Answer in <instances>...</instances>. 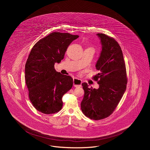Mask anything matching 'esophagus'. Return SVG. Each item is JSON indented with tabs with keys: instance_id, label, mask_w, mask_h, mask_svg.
Segmentation results:
<instances>
[{
	"instance_id": "esophagus-1",
	"label": "esophagus",
	"mask_w": 150,
	"mask_h": 150,
	"mask_svg": "<svg viewBox=\"0 0 150 150\" xmlns=\"http://www.w3.org/2000/svg\"><path fill=\"white\" fill-rule=\"evenodd\" d=\"M82 84V81L81 80L77 79V78H74L73 79V86L75 87H79L81 86Z\"/></svg>"
}]
</instances>
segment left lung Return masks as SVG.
Masks as SVG:
<instances>
[{"instance_id":"1","label":"left lung","mask_w":150,"mask_h":150,"mask_svg":"<svg viewBox=\"0 0 150 150\" xmlns=\"http://www.w3.org/2000/svg\"><path fill=\"white\" fill-rule=\"evenodd\" d=\"M102 50L95 67L99 73L93 77L99 88H89L82 83L84 90L81 108L87 117L95 120L105 118L112 114L127 89V78L122 50L114 39L103 33L96 34Z\"/></svg>"}]
</instances>
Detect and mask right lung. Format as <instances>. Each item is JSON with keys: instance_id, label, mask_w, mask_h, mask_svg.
<instances>
[{"instance_id": "1", "label": "right lung", "mask_w": 150, "mask_h": 150, "mask_svg": "<svg viewBox=\"0 0 150 150\" xmlns=\"http://www.w3.org/2000/svg\"><path fill=\"white\" fill-rule=\"evenodd\" d=\"M79 37L54 32L32 48L25 64V81L29 99L39 111L50 114L61 110L62 98L73 82L70 76L57 71L54 64L61 62L69 45Z\"/></svg>"}]
</instances>
